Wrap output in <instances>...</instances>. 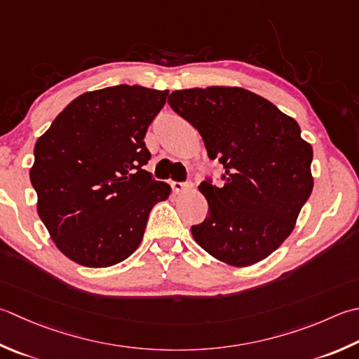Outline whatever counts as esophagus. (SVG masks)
<instances>
[{
    "label": "esophagus",
    "instance_id": "obj_1",
    "mask_svg": "<svg viewBox=\"0 0 359 359\" xmlns=\"http://www.w3.org/2000/svg\"><path fill=\"white\" fill-rule=\"evenodd\" d=\"M172 189L175 193H187L193 188L191 182H172Z\"/></svg>",
    "mask_w": 359,
    "mask_h": 359
}]
</instances>
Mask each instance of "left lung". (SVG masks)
I'll list each match as a JSON object with an SVG mask.
<instances>
[{
	"label": "left lung",
	"instance_id": "obj_1",
	"mask_svg": "<svg viewBox=\"0 0 359 359\" xmlns=\"http://www.w3.org/2000/svg\"><path fill=\"white\" fill-rule=\"evenodd\" d=\"M168 104L201 133L224 185H199L205 221L191 227L210 255L235 268L269 257L291 235L313 191V147L297 121L240 87L175 90Z\"/></svg>",
	"mask_w": 359,
	"mask_h": 359
}]
</instances>
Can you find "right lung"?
<instances>
[{
	"label": "right lung",
	"instance_id": "add662e5",
	"mask_svg": "<svg viewBox=\"0 0 359 359\" xmlns=\"http://www.w3.org/2000/svg\"><path fill=\"white\" fill-rule=\"evenodd\" d=\"M168 90L142 86L87 91L55 116L34 147L37 212L63 255L109 268L143 240L152 207L171 187L143 170L147 128Z\"/></svg>",
	"mask_w": 359,
	"mask_h": 359
}]
</instances>
